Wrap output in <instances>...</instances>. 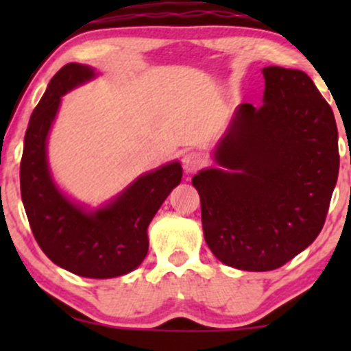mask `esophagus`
Wrapping results in <instances>:
<instances>
[{
    "mask_svg": "<svg viewBox=\"0 0 351 351\" xmlns=\"http://www.w3.org/2000/svg\"><path fill=\"white\" fill-rule=\"evenodd\" d=\"M204 163H206V158L198 152H188L186 155L183 156V168L186 170V173L199 170Z\"/></svg>",
    "mask_w": 351,
    "mask_h": 351,
    "instance_id": "esophagus-1",
    "label": "esophagus"
}]
</instances>
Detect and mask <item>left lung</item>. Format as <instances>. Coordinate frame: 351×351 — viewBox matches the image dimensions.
Here are the masks:
<instances>
[{
    "instance_id": "1",
    "label": "left lung",
    "mask_w": 351,
    "mask_h": 351,
    "mask_svg": "<svg viewBox=\"0 0 351 351\" xmlns=\"http://www.w3.org/2000/svg\"><path fill=\"white\" fill-rule=\"evenodd\" d=\"M263 106L241 104L217 142L216 168L193 176L204 241L223 264L274 271L322 231L337 184L338 132L305 72L263 69Z\"/></svg>"
}]
</instances>
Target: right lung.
Masks as SVG:
<instances>
[{
  "label": "right lung",
  "mask_w": 351,
  "mask_h": 351,
  "mask_svg": "<svg viewBox=\"0 0 351 351\" xmlns=\"http://www.w3.org/2000/svg\"><path fill=\"white\" fill-rule=\"evenodd\" d=\"M95 77L94 67L71 62L51 79L24 135L19 180L27 221L43 252L75 276L112 279L143 263L147 229L180 184L183 168L176 160L143 173L95 209L71 199L58 186L47 162V136L62 95Z\"/></svg>",
  "instance_id": "add662e5"
}]
</instances>
